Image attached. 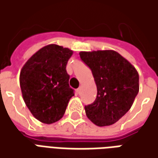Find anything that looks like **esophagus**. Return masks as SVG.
Wrapping results in <instances>:
<instances>
[{
  "label": "esophagus",
  "instance_id": "obj_1",
  "mask_svg": "<svg viewBox=\"0 0 158 158\" xmlns=\"http://www.w3.org/2000/svg\"><path fill=\"white\" fill-rule=\"evenodd\" d=\"M80 91H81V88H79V89H77V92L80 93Z\"/></svg>",
  "mask_w": 158,
  "mask_h": 158
}]
</instances>
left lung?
Masks as SVG:
<instances>
[{"label": "left lung", "instance_id": "obj_1", "mask_svg": "<svg viewBox=\"0 0 158 158\" xmlns=\"http://www.w3.org/2000/svg\"><path fill=\"white\" fill-rule=\"evenodd\" d=\"M80 58L91 69L97 88L92 104L85 106L86 116L96 125H112L132 106L139 92V73L115 51L80 52Z\"/></svg>", "mask_w": 158, "mask_h": 158}]
</instances>
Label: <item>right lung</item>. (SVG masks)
<instances>
[{
  "mask_svg": "<svg viewBox=\"0 0 158 158\" xmlns=\"http://www.w3.org/2000/svg\"><path fill=\"white\" fill-rule=\"evenodd\" d=\"M73 51L51 44L36 52L21 69L19 82L26 106L36 119L51 124L62 118L73 89L66 70Z\"/></svg>",
  "mask_w": 158,
  "mask_h": 158,
  "instance_id": "1",
  "label": "right lung"
}]
</instances>
